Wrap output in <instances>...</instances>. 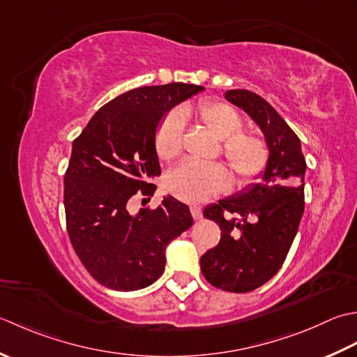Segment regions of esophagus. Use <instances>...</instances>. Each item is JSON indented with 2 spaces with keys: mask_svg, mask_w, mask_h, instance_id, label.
I'll use <instances>...</instances> for the list:
<instances>
[{
  "mask_svg": "<svg viewBox=\"0 0 357 357\" xmlns=\"http://www.w3.org/2000/svg\"><path fill=\"white\" fill-rule=\"evenodd\" d=\"M191 214H192V217H194V220H200L202 217H203V213H202V208L200 206H197V205H194V206H191Z\"/></svg>",
  "mask_w": 357,
  "mask_h": 357,
  "instance_id": "1",
  "label": "esophagus"
}]
</instances>
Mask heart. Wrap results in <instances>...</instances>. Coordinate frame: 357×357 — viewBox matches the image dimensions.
<instances>
[{
	"instance_id": "heart-1",
	"label": "heart",
	"mask_w": 357,
	"mask_h": 357,
	"mask_svg": "<svg viewBox=\"0 0 357 357\" xmlns=\"http://www.w3.org/2000/svg\"><path fill=\"white\" fill-rule=\"evenodd\" d=\"M191 111H174L160 123L155 134L157 155L169 162L183 148V115ZM195 117L206 125L222 140L223 155L238 180L250 181L266 169V143L260 137L243 132V120L234 107L219 101H203L195 107ZM231 174L222 163H197L186 160L172 168L165 177L169 194L185 202H203L209 195L227 191Z\"/></svg>"
}]
</instances>
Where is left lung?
Instances as JSON below:
<instances>
[{"label": "left lung", "mask_w": 357, "mask_h": 357, "mask_svg": "<svg viewBox=\"0 0 357 357\" xmlns=\"http://www.w3.org/2000/svg\"><path fill=\"white\" fill-rule=\"evenodd\" d=\"M265 134L270 158L259 183L213 203L203 217L220 227V242L200 259L205 279L229 293H248L278 274L303 214L305 169L301 140L278 111L257 93H225Z\"/></svg>", "instance_id": "obj_1"}]
</instances>
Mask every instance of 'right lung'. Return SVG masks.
<instances>
[{
    "label": "right lung",
    "mask_w": 357,
    "mask_h": 357,
    "mask_svg": "<svg viewBox=\"0 0 357 357\" xmlns=\"http://www.w3.org/2000/svg\"><path fill=\"white\" fill-rule=\"evenodd\" d=\"M200 91L169 83L121 93L93 114L72 144L64 176L68 234L87 273L106 288L154 283L165 271L166 246L194 223L172 195L135 215L128 205L134 195L151 199L155 191L149 178L162 172L155 129L163 114Z\"/></svg>",
    "instance_id": "add662e5"
}]
</instances>
